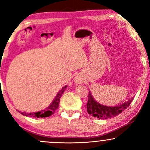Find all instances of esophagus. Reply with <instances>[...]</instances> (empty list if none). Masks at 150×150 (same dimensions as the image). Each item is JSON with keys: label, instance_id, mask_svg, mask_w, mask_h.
<instances>
[{"label": "esophagus", "instance_id": "34e87169", "mask_svg": "<svg viewBox=\"0 0 150 150\" xmlns=\"http://www.w3.org/2000/svg\"><path fill=\"white\" fill-rule=\"evenodd\" d=\"M75 82H77V83H78V84H80V82H81V80H80V77H76V78H75Z\"/></svg>", "mask_w": 150, "mask_h": 150}]
</instances>
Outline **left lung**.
Listing matches in <instances>:
<instances>
[{"label":"left lung","mask_w":150,"mask_h":150,"mask_svg":"<svg viewBox=\"0 0 150 150\" xmlns=\"http://www.w3.org/2000/svg\"><path fill=\"white\" fill-rule=\"evenodd\" d=\"M133 99V98L130 99L127 103L121 105L109 107V106L103 105L97 103L93 98L92 96L89 91V96H88V102L86 103L87 112L94 117L107 120L110 117L117 116L122 113L124 110H125L131 103Z\"/></svg>","instance_id":"8db88e82"}]
</instances>
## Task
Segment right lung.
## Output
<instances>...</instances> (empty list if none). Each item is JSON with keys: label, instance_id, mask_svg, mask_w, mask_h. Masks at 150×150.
Masks as SVG:
<instances>
[{"label": "right lung", "instance_id": "right-lung-1", "mask_svg": "<svg viewBox=\"0 0 150 150\" xmlns=\"http://www.w3.org/2000/svg\"><path fill=\"white\" fill-rule=\"evenodd\" d=\"M66 88V86H65L64 88H62V89L59 91V93L57 94V96L55 97L54 100H53L52 103L47 108H46L44 110H42L40 112H37L34 113H29V114H26L24 112H21V115H26V116H30L35 117V118H40V117H48L51 116L52 115H53L54 113V112L57 110V108H59V103L60 101V98L62 96L63 93L64 92L65 89Z\"/></svg>", "mask_w": 150, "mask_h": 150}]
</instances>
